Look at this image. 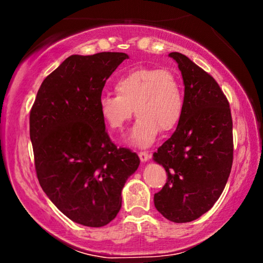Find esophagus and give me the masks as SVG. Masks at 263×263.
<instances>
[{
	"label": "esophagus",
	"instance_id": "34e87169",
	"mask_svg": "<svg viewBox=\"0 0 263 263\" xmlns=\"http://www.w3.org/2000/svg\"><path fill=\"white\" fill-rule=\"evenodd\" d=\"M138 157H140L142 162H147L151 158V155L148 152H143V151H141V152H138Z\"/></svg>",
	"mask_w": 263,
	"mask_h": 263
}]
</instances>
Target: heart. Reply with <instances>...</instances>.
<instances>
[{"mask_svg": "<svg viewBox=\"0 0 263 263\" xmlns=\"http://www.w3.org/2000/svg\"><path fill=\"white\" fill-rule=\"evenodd\" d=\"M115 90L117 95L105 93L100 98V115L111 129H121L136 112L137 121L128 136L136 146H149L159 129L172 131L182 119V80L171 69L134 68L116 80Z\"/></svg>", "mask_w": 263, "mask_h": 263, "instance_id": "heart-1", "label": "heart"}]
</instances>
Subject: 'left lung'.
<instances>
[{
	"instance_id": "1",
	"label": "left lung",
	"mask_w": 263,
	"mask_h": 263,
	"mask_svg": "<svg viewBox=\"0 0 263 263\" xmlns=\"http://www.w3.org/2000/svg\"><path fill=\"white\" fill-rule=\"evenodd\" d=\"M184 83V111L174 134L153 153L167 183L155 194L156 209L173 222H189L213 208L232 167L230 105L215 79L173 52Z\"/></svg>"
}]
</instances>
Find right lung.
Segmentation results:
<instances>
[{"instance_id": "obj_1", "label": "right lung", "mask_w": 263, "mask_h": 263, "mask_svg": "<svg viewBox=\"0 0 263 263\" xmlns=\"http://www.w3.org/2000/svg\"><path fill=\"white\" fill-rule=\"evenodd\" d=\"M128 55H70L43 80L29 114L42 189L74 222L101 228L121 209V192L140 158L108 137L99 101L110 75Z\"/></svg>"}]
</instances>
